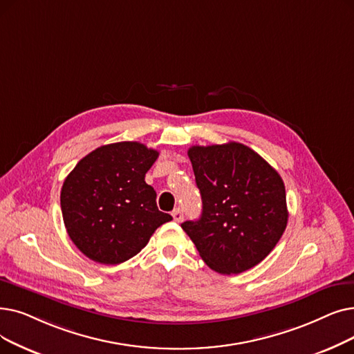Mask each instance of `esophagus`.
<instances>
[{"mask_svg": "<svg viewBox=\"0 0 354 354\" xmlns=\"http://www.w3.org/2000/svg\"><path fill=\"white\" fill-rule=\"evenodd\" d=\"M172 217H174V220H175L176 223H180V221L183 220V212H182V209H179V208L174 209Z\"/></svg>", "mask_w": 354, "mask_h": 354, "instance_id": "34e87169", "label": "esophagus"}]
</instances>
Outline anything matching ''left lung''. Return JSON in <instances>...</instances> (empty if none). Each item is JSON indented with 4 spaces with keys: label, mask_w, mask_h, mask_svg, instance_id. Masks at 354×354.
<instances>
[{
    "label": "left lung",
    "mask_w": 354,
    "mask_h": 354,
    "mask_svg": "<svg viewBox=\"0 0 354 354\" xmlns=\"http://www.w3.org/2000/svg\"><path fill=\"white\" fill-rule=\"evenodd\" d=\"M203 214L182 223L199 256L215 272L249 270L273 250L288 223L281 175L241 143L188 150Z\"/></svg>",
    "instance_id": "1"
}]
</instances>
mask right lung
<instances>
[{"label": "right lung", "instance_id": "1", "mask_svg": "<svg viewBox=\"0 0 354 354\" xmlns=\"http://www.w3.org/2000/svg\"><path fill=\"white\" fill-rule=\"evenodd\" d=\"M159 151L139 142L105 145L82 158L60 191L66 232L86 257L118 265L139 253L172 217L159 211L145 176Z\"/></svg>", "mask_w": 354, "mask_h": 354}]
</instances>
